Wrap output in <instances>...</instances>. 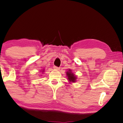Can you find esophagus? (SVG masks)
Returning a JSON list of instances; mask_svg holds the SVG:
<instances>
[{"instance_id": "34e87169", "label": "esophagus", "mask_w": 123, "mask_h": 123, "mask_svg": "<svg viewBox=\"0 0 123 123\" xmlns=\"http://www.w3.org/2000/svg\"><path fill=\"white\" fill-rule=\"evenodd\" d=\"M54 69H57V70L60 69V68H59V67H57L55 66H54Z\"/></svg>"}]
</instances>
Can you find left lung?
I'll return each instance as SVG.
<instances>
[{
  "mask_svg": "<svg viewBox=\"0 0 123 123\" xmlns=\"http://www.w3.org/2000/svg\"><path fill=\"white\" fill-rule=\"evenodd\" d=\"M72 70L71 69H69L66 72L67 75L68 77V81H69L70 82H75L76 80V76L75 75L74 73H72Z\"/></svg>",
  "mask_w": 123,
  "mask_h": 123,
  "instance_id": "1",
  "label": "left lung"
}]
</instances>
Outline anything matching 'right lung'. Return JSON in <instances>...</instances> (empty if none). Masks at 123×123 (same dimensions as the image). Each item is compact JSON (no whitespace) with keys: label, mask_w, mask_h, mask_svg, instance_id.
Wrapping results in <instances>:
<instances>
[{"label":"right lung","mask_w":123,"mask_h":123,"mask_svg":"<svg viewBox=\"0 0 123 123\" xmlns=\"http://www.w3.org/2000/svg\"><path fill=\"white\" fill-rule=\"evenodd\" d=\"M44 69H43V70H42V72H43V71H44Z\"/></svg>","instance_id":"1"}]
</instances>
